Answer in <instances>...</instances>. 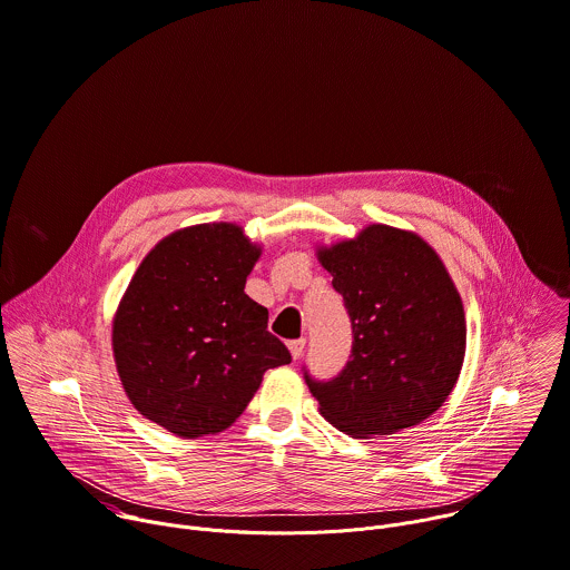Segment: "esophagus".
I'll return each mask as SVG.
<instances>
[{"label":"esophagus","instance_id":"34e87169","mask_svg":"<svg viewBox=\"0 0 570 570\" xmlns=\"http://www.w3.org/2000/svg\"><path fill=\"white\" fill-rule=\"evenodd\" d=\"M304 346H306V340H304V337H299V340H291V342H288V348H291L293 360H299V357H302Z\"/></svg>","mask_w":570,"mask_h":570}]
</instances>
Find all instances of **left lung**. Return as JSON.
<instances>
[{
    "label": "left lung",
    "instance_id": "8db88e82",
    "mask_svg": "<svg viewBox=\"0 0 570 570\" xmlns=\"http://www.w3.org/2000/svg\"><path fill=\"white\" fill-rule=\"evenodd\" d=\"M351 317L353 348L328 383L306 385L320 414L353 439L387 436L430 419L465 357V311L439 253L416 233L371 224L317 248Z\"/></svg>",
    "mask_w": 570,
    "mask_h": 570
}]
</instances>
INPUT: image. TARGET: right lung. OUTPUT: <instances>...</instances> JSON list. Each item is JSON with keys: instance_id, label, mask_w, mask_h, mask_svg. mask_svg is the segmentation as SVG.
<instances>
[{"instance_id": "right-lung-1", "label": "right lung", "mask_w": 570, "mask_h": 570, "mask_svg": "<svg viewBox=\"0 0 570 570\" xmlns=\"http://www.w3.org/2000/svg\"><path fill=\"white\" fill-rule=\"evenodd\" d=\"M262 255L237 224L163 237L136 268L111 322L129 403L180 439L228 430L268 368L291 362L246 277Z\"/></svg>"}]
</instances>
